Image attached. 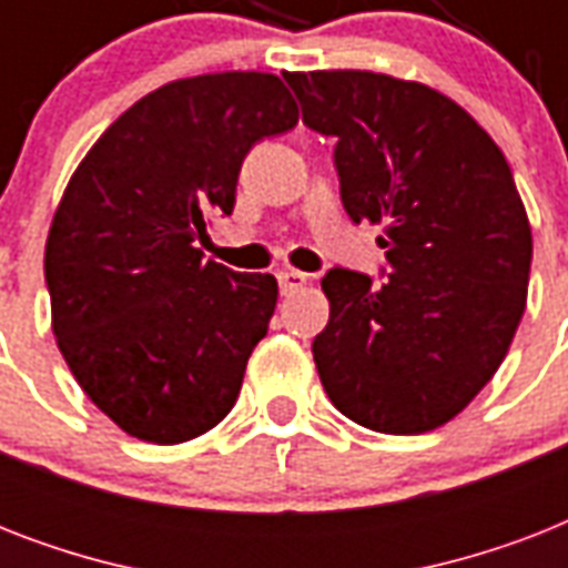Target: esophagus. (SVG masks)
<instances>
[{
	"instance_id": "obj_1",
	"label": "esophagus",
	"mask_w": 568,
	"mask_h": 568,
	"mask_svg": "<svg viewBox=\"0 0 568 568\" xmlns=\"http://www.w3.org/2000/svg\"><path fill=\"white\" fill-rule=\"evenodd\" d=\"M276 280H280V292H283V294L301 292L303 285L310 283V276L301 274V271H292V267H285V271H280V274H276Z\"/></svg>"
}]
</instances>
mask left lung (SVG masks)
Wrapping results in <instances>:
<instances>
[{"label": "left lung", "mask_w": 568, "mask_h": 568, "mask_svg": "<svg viewBox=\"0 0 568 568\" xmlns=\"http://www.w3.org/2000/svg\"><path fill=\"white\" fill-rule=\"evenodd\" d=\"M303 123L336 138L342 205L379 223L383 283L333 267L312 342L351 422L413 436L463 413L510 351L528 303V212L493 138L445 93L368 70L285 73Z\"/></svg>", "instance_id": "left-lung-1"}]
</instances>
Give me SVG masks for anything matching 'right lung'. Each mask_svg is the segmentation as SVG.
I'll use <instances>...</instances> for the list:
<instances>
[{
    "label": "right lung",
    "mask_w": 568,
    "mask_h": 568,
    "mask_svg": "<svg viewBox=\"0 0 568 568\" xmlns=\"http://www.w3.org/2000/svg\"><path fill=\"white\" fill-rule=\"evenodd\" d=\"M297 126L271 73H209L146 93L75 168L47 239L58 351L120 430L180 445L235 406L276 306L271 274L203 262L244 155Z\"/></svg>",
    "instance_id": "1"
}]
</instances>
